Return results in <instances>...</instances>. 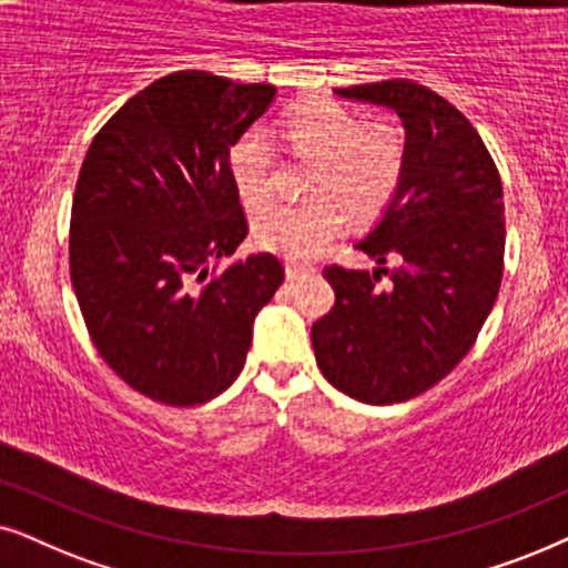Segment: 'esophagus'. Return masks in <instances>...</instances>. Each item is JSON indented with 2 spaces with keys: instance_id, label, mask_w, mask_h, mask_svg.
Segmentation results:
<instances>
[{
  "instance_id": "esophagus-1",
  "label": "esophagus",
  "mask_w": 568,
  "mask_h": 568,
  "mask_svg": "<svg viewBox=\"0 0 568 568\" xmlns=\"http://www.w3.org/2000/svg\"><path fill=\"white\" fill-rule=\"evenodd\" d=\"M306 272H312V267H306V264H298V262H288V264H285V275H288V280L304 277Z\"/></svg>"
}]
</instances>
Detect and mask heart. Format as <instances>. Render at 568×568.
Segmentation results:
<instances>
[{
	"label": "heart",
	"mask_w": 568,
	"mask_h": 568,
	"mask_svg": "<svg viewBox=\"0 0 568 568\" xmlns=\"http://www.w3.org/2000/svg\"><path fill=\"white\" fill-rule=\"evenodd\" d=\"M285 140L316 169L306 184V205H272L256 213V244L288 260L322 254L353 221L379 215L403 176L405 140L389 121L361 124L345 105L314 101L283 121ZM231 179L246 205H262L272 192V145L262 132L241 134L231 148Z\"/></svg>",
	"instance_id": "heart-1"
}]
</instances>
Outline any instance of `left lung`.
Wrapping results in <instances>:
<instances>
[{
	"mask_svg": "<svg viewBox=\"0 0 568 568\" xmlns=\"http://www.w3.org/2000/svg\"><path fill=\"white\" fill-rule=\"evenodd\" d=\"M337 98L395 111L405 130L399 184L355 248L374 272L324 267L335 306L314 322L324 379L366 405L405 403L470 351L504 270V192L480 134L449 101L413 80L335 88ZM398 267H383L386 256ZM393 285H375L381 272Z\"/></svg>",
	"mask_w": 568,
	"mask_h": 568,
	"instance_id": "left-lung-1",
	"label": "left lung"
}]
</instances>
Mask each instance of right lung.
I'll return each mask as SVG.
<instances>
[{
  "instance_id": "1",
  "label": "right lung",
  "mask_w": 568,
  "mask_h": 568,
  "mask_svg": "<svg viewBox=\"0 0 568 568\" xmlns=\"http://www.w3.org/2000/svg\"><path fill=\"white\" fill-rule=\"evenodd\" d=\"M275 85L165 74L90 142L72 200L70 275L101 358L155 403H207L236 382L254 316L283 285L270 252L233 256L246 217L231 148Z\"/></svg>"
}]
</instances>
